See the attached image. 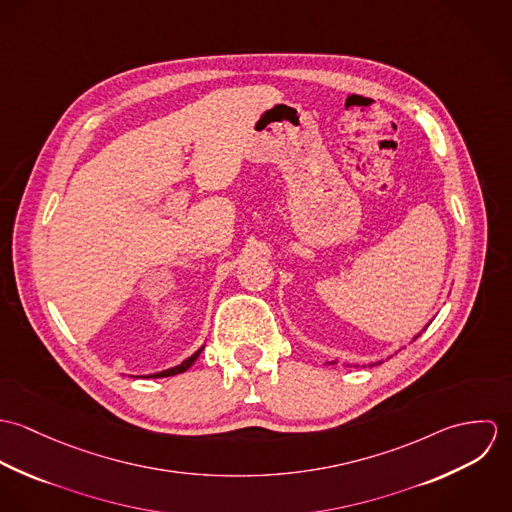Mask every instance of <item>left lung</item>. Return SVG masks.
<instances>
[{"label":"left lung","mask_w":512,"mask_h":512,"mask_svg":"<svg viewBox=\"0 0 512 512\" xmlns=\"http://www.w3.org/2000/svg\"><path fill=\"white\" fill-rule=\"evenodd\" d=\"M418 337H420V333H418V335H416V337H414V341H416V339H418ZM374 365H378V363H372V365H370V366H374Z\"/></svg>","instance_id":"left-lung-1"}]
</instances>
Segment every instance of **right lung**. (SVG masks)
Wrapping results in <instances>:
<instances>
[{"label":"right lung","mask_w":512,"mask_h":512,"mask_svg":"<svg viewBox=\"0 0 512 512\" xmlns=\"http://www.w3.org/2000/svg\"><path fill=\"white\" fill-rule=\"evenodd\" d=\"M203 349L205 347H201L197 353H193L189 359H185L181 365L173 366V368H167V370H161V372H155V374H147L149 378L153 376V378H163V376H173V374H179V372H185L187 368H191V365L199 359V355L203 353Z\"/></svg>","instance_id":"right-lung-1"}]
</instances>
